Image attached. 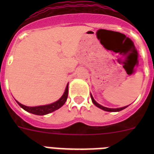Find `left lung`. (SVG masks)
I'll return each mask as SVG.
<instances>
[{
    "mask_svg": "<svg viewBox=\"0 0 154 154\" xmlns=\"http://www.w3.org/2000/svg\"><path fill=\"white\" fill-rule=\"evenodd\" d=\"M90 96H91V99H92V103H93L94 105H96V106L99 107V109H103V110H105V111H107V112H119V111H121V110L124 109H126V107L128 106H126L122 107V108H116V109L107 108V107L103 106H101V105L99 104V103H96V102L95 101V99H93V97H92V94H91Z\"/></svg>",
    "mask_w": 154,
    "mask_h": 154,
    "instance_id": "left-lung-1",
    "label": "left lung"
}]
</instances>
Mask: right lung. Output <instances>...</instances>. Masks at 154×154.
Wrapping results in <instances>:
<instances>
[{"instance_id":"right-lung-1","label":"right lung","mask_w":154,"mask_h":154,"mask_svg":"<svg viewBox=\"0 0 154 154\" xmlns=\"http://www.w3.org/2000/svg\"><path fill=\"white\" fill-rule=\"evenodd\" d=\"M68 92H69V84H68L66 88H65V92H64V94L62 95V97L58 99V101L55 102V103H51V104L45 105V106H39L31 107L26 106H24V105L21 104V103H18L17 101V103L21 108L24 109L25 110V111H27V112L35 114V115H46V114L51 113V112H54L55 110L61 108V107L65 104V103L66 102V100H67Z\"/></svg>"}]
</instances>
